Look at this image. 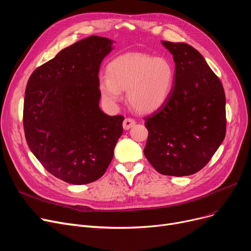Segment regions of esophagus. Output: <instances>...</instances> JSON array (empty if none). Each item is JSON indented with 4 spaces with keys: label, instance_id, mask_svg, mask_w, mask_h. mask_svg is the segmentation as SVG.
<instances>
[{
    "label": "esophagus",
    "instance_id": "34e87169",
    "mask_svg": "<svg viewBox=\"0 0 251 251\" xmlns=\"http://www.w3.org/2000/svg\"><path fill=\"white\" fill-rule=\"evenodd\" d=\"M135 123L136 122H135L134 119H132V118H126L125 120H124V122H123V128L125 130H128L131 127H133L135 125Z\"/></svg>",
    "mask_w": 251,
    "mask_h": 251
}]
</instances>
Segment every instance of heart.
<instances>
[{
	"label": "heart",
	"instance_id": "1",
	"mask_svg": "<svg viewBox=\"0 0 251 251\" xmlns=\"http://www.w3.org/2000/svg\"><path fill=\"white\" fill-rule=\"evenodd\" d=\"M175 79L170 60L144 52H127L114 59L107 67V76L99 81L104 101L115 104L126 90L130 107L148 114L160 109L169 99Z\"/></svg>",
	"mask_w": 251,
	"mask_h": 251
}]
</instances>
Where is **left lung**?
Here are the masks:
<instances>
[{"label":"left lung","mask_w":251,"mask_h":251,"mask_svg":"<svg viewBox=\"0 0 251 251\" xmlns=\"http://www.w3.org/2000/svg\"><path fill=\"white\" fill-rule=\"evenodd\" d=\"M175 79L167 101L149 117L144 155L157 172L189 176L212 159L226 135V98L219 77L191 46L162 41Z\"/></svg>","instance_id":"8db88e82"}]
</instances>
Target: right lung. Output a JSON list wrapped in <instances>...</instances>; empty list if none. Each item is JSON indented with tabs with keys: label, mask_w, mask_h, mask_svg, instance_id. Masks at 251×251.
Masks as SVG:
<instances>
[{
	"label": "right lung",
	"mask_w": 251,
	"mask_h": 251,
	"mask_svg": "<svg viewBox=\"0 0 251 251\" xmlns=\"http://www.w3.org/2000/svg\"><path fill=\"white\" fill-rule=\"evenodd\" d=\"M112 44L97 35L81 39L39 66L26 85V141L49 173L70 184L100 179L123 133L124 117L105 115L99 104L100 66Z\"/></svg>",
	"instance_id": "right-lung-1"
}]
</instances>
